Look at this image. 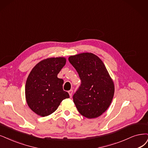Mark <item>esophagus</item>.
Segmentation results:
<instances>
[{"label":"esophagus","mask_w":148,"mask_h":148,"mask_svg":"<svg viewBox=\"0 0 148 148\" xmlns=\"http://www.w3.org/2000/svg\"><path fill=\"white\" fill-rule=\"evenodd\" d=\"M68 92H69V95L70 97H71V96H73V90H69V91H68Z\"/></svg>","instance_id":"1"}]
</instances>
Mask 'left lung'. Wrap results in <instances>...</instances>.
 Returning a JSON list of instances; mask_svg holds the SVG:
<instances>
[{
  "mask_svg": "<svg viewBox=\"0 0 148 148\" xmlns=\"http://www.w3.org/2000/svg\"><path fill=\"white\" fill-rule=\"evenodd\" d=\"M69 63L77 71L81 85L73 95L79 112L91 119L104 113L112 101L113 82L102 60L92 53L70 56Z\"/></svg>",
  "mask_w": 148,
  "mask_h": 148,
  "instance_id": "left-lung-1",
  "label": "left lung"
}]
</instances>
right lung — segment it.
Segmentation results:
<instances>
[{"mask_svg":"<svg viewBox=\"0 0 148 148\" xmlns=\"http://www.w3.org/2000/svg\"><path fill=\"white\" fill-rule=\"evenodd\" d=\"M66 64L64 57L49 58L36 64L25 84L26 101L31 110L41 116L56 111L69 95L63 89L64 81L57 75Z\"/></svg>","mask_w":148,"mask_h":148,"instance_id":"obj_1","label":"right lung"}]
</instances>
